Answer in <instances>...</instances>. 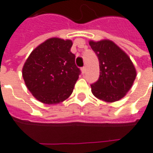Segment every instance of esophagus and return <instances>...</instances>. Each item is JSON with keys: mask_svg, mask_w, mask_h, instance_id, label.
<instances>
[{"mask_svg": "<svg viewBox=\"0 0 153 153\" xmlns=\"http://www.w3.org/2000/svg\"><path fill=\"white\" fill-rule=\"evenodd\" d=\"M81 70H82V73L85 74V72H86V67H85V66L82 67V69H81Z\"/></svg>", "mask_w": 153, "mask_h": 153, "instance_id": "obj_1", "label": "esophagus"}]
</instances>
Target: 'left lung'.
<instances>
[{
    "instance_id": "1",
    "label": "left lung",
    "mask_w": 153,
    "mask_h": 153,
    "mask_svg": "<svg viewBox=\"0 0 153 153\" xmlns=\"http://www.w3.org/2000/svg\"><path fill=\"white\" fill-rule=\"evenodd\" d=\"M89 45L99 60L98 80L91 84L98 99L113 102L121 99L131 88L136 70L130 58L110 40L90 41Z\"/></svg>"
}]
</instances>
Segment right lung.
Wrapping results in <instances>:
<instances>
[{
	"label": "right lung",
	"instance_id": "right-lung-1",
	"mask_svg": "<svg viewBox=\"0 0 153 153\" xmlns=\"http://www.w3.org/2000/svg\"><path fill=\"white\" fill-rule=\"evenodd\" d=\"M70 40L53 38L33 51L23 67V78L28 89L41 102L57 104L73 92L81 73L70 51Z\"/></svg>",
	"mask_w": 153,
	"mask_h": 153
}]
</instances>
